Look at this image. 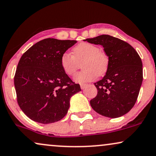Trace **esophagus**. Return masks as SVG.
Instances as JSON below:
<instances>
[{"instance_id":"obj_1","label":"esophagus","mask_w":156,"mask_h":156,"mask_svg":"<svg viewBox=\"0 0 156 156\" xmlns=\"http://www.w3.org/2000/svg\"><path fill=\"white\" fill-rule=\"evenodd\" d=\"M86 83H81V84H80V88H81V89H84L85 88H86Z\"/></svg>"}]
</instances>
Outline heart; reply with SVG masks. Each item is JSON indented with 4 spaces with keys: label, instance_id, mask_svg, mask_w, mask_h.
<instances>
[{
    "label": "heart",
    "instance_id": "obj_1",
    "mask_svg": "<svg viewBox=\"0 0 156 156\" xmlns=\"http://www.w3.org/2000/svg\"><path fill=\"white\" fill-rule=\"evenodd\" d=\"M73 55L64 53L61 57V66L63 72L69 76H73L78 68V63L82 62L83 70L78 73L74 79L77 83L91 81L106 72L109 59L107 54L97 45L88 42H82L73 48Z\"/></svg>",
    "mask_w": 156,
    "mask_h": 156
}]
</instances>
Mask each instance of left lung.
Segmentation results:
<instances>
[{
  "instance_id": "1",
  "label": "left lung",
  "mask_w": 156,
  "mask_h": 156,
  "mask_svg": "<svg viewBox=\"0 0 156 156\" xmlns=\"http://www.w3.org/2000/svg\"><path fill=\"white\" fill-rule=\"evenodd\" d=\"M88 43L101 45L108 56L106 73L94 85L97 95L91 107L105 117L115 118L129 112L136 103L143 81V64L130 44L109 35L87 38Z\"/></svg>"
}]
</instances>
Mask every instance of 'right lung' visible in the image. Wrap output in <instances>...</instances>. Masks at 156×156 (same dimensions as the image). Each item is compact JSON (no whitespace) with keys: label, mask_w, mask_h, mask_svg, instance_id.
<instances>
[{"label":"right lung","mask_w":156,"mask_h":156,"mask_svg":"<svg viewBox=\"0 0 156 156\" xmlns=\"http://www.w3.org/2000/svg\"><path fill=\"white\" fill-rule=\"evenodd\" d=\"M76 41L46 38L23 54L14 76L17 101L30 119L55 123L68 113L70 99L81 90L63 72L61 57Z\"/></svg>","instance_id":"1"}]
</instances>
